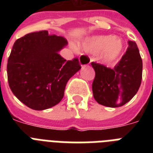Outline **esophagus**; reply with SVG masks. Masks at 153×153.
<instances>
[{
	"label": "esophagus",
	"mask_w": 153,
	"mask_h": 153,
	"mask_svg": "<svg viewBox=\"0 0 153 153\" xmlns=\"http://www.w3.org/2000/svg\"><path fill=\"white\" fill-rule=\"evenodd\" d=\"M79 62L82 66H86L91 63V58L86 54H82L79 56Z\"/></svg>",
	"instance_id": "obj_1"
}]
</instances>
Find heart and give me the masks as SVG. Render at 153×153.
Masks as SVG:
<instances>
[{
	"label": "heart",
	"mask_w": 153,
	"mask_h": 153,
	"mask_svg": "<svg viewBox=\"0 0 153 153\" xmlns=\"http://www.w3.org/2000/svg\"><path fill=\"white\" fill-rule=\"evenodd\" d=\"M86 48L93 52L102 51V59L105 61L115 59L121 53L123 44L120 39L112 36L94 37L87 43Z\"/></svg>",
	"instance_id": "1"
}]
</instances>
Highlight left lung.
<instances>
[{"label": "left lung", "instance_id": "8db88e82", "mask_svg": "<svg viewBox=\"0 0 153 153\" xmlns=\"http://www.w3.org/2000/svg\"><path fill=\"white\" fill-rule=\"evenodd\" d=\"M95 71L92 83L94 98L108 107H119L130 101L139 90L142 79V59L134 41H128L126 53L113 69L91 62Z\"/></svg>", "mask_w": 153, "mask_h": 153}]
</instances>
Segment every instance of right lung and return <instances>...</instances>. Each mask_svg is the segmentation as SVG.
I'll return each mask as SVG.
<instances>
[{"instance_id": "obj_1", "label": "right lung", "mask_w": 153, "mask_h": 153, "mask_svg": "<svg viewBox=\"0 0 153 153\" xmlns=\"http://www.w3.org/2000/svg\"><path fill=\"white\" fill-rule=\"evenodd\" d=\"M67 44L64 37L46 30L16 40L7 63L8 82L25 105L43 110L62 100L67 81L81 68L78 58L67 61L59 54Z\"/></svg>"}]
</instances>
